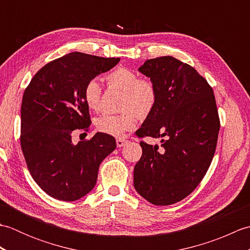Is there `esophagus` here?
I'll return each mask as SVG.
<instances>
[{
	"mask_svg": "<svg viewBox=\"0 0 250 250\" xmlns=\"http://www.w3.org/2000/svg\"><path fill=\"white\" fill-rule=\"evenodd\" d=\"M126 143H128V141L125 140V139H118L116 141V144H117V147H122L124 145H125Z\"/></svg>",
	"mask_w": 250,
	"mask_h": 250,
	"instance_id": "34e87169",
	"label": "esophagus"
}]
</instances>
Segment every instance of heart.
Returning <instances> with one entry per match:
<instances>
[{"label": "heart", "instance_id": "b5f03b06", "mask_svg": "<svg viewBox=\"0 0 250 250\" xmlns=\"http://www.w3.org/2000/svg\"><path fill=\"white\" fill-rule=\"evenodd\" d=\"M108 86L124 91L120 114H104L95 121L97 129L104 134L119 137L125 131L134 128L139 116H149L158 101V89L150 79L141 78L139 74L126 67H118L106 76ZM83 97L90 109L99 111L101 108V88L97 79H90L83 87Z\"/></svg>", "mask_w": 250, "mask_h": 250}]
</instances>
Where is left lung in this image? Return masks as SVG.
<instances>
[{"label":"left lung","instance_id":"left-lung-1","mask_svg":"<svg viewBox=\"0 0 250 250\" xmlns=\"http://www.w3.org/2000/svg\"><path fill=\"white\" fill-rule=\"evenodd\" d=\"M139 71L158 89L155 109L139 137H163L161 147L145 142L134 167V188L153 205L182 201L198 187L215 155L220 121L213 88L173 57L147 60Z\"/></svg>","mask_w":250,"mask_h":250}]
</instances>
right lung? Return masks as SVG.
Returning a JSON list of instances; mask_svg holds the SVG:
<instances>
[{"label":"right lung","instance_id":"add662e5","mask_svg":"<svg viewBox=\"0 0 250 250\" xmlns=\"http://www.w3.org/2000/svg\"><path fill=\"white\" fill-rule=\"evenodd\" d=\"M119 61L71 52L47 63L24 90L21 149L35 183L52 198L71 202L89 193L101 162L115 150L114 136L98 132L74 145L72 134L88 131L91 125L83 97L84 84Z\"/></svg>","mask_w":250,"mask_h":250}]
</instances>
